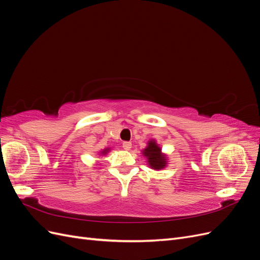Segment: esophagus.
<instances>
[{"label":"esophagus","mask_w":260,"mask_h":260,"mask_svg":"<svg viewBox=\"0 0 260 260\" xmlns=\"http://www.w3.org/2000/svg\"><path fill=\"white\" fill-rule=\"evenodd\" d=\"M131 146H132V143L128 142V141H125V142L122 143V147H123V149H125V151H129Z\"/></svg>","instance_id":"obj_1"}]
</instances>
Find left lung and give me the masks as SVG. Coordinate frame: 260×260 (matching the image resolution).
<instances>
[{
  "mask_svg": "<svg viewBox=\"0 0 260 260\" xmlns=\"http://www.w3.org/2000/svg\"><path fill=\"white\" fill-rule=\"evenodd\" d=\"M143 155L146 157L148 166L155 170H160L167 166V157L161 153V148L155 140L148 141L147 146L143 149Z\"/></svg>",
  "mask_w": 260,
  "mask_h": 260,
  "instance_id": "1",
  "label": "left lung"
}]
</instances>
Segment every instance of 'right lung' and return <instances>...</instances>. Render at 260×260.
Masks as SVG:
<instances>
[{
	"instance_id": "1",
	"label": "right lung",
	"mask_w": 260,
	"mask_h": 260,
	"mask_svg": "<svg viewBox=\"0 0 260 260\" xmlns=\"http://www.w3.org/2000/svg\"><path fill=\"white\" fill-rule=\"evenodd\" d=\"M108 151H109V148H105V149H103V151L101 152V155H105Z\"/></svg>"
}]
</instances>
